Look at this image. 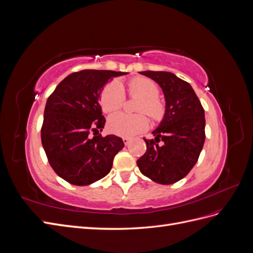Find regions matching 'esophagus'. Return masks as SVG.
<instances>
[{"instance_id":"obj_1","label":"esophagus","mask_w":253,"mask_h":253,"mask_svg":"<svg viewBox=\"0 0 253 253\" xmlns=\"http://www.w3.org/2000/svg\"><path fill=\"white\" fill-rule=\"evenodd\" d=\"M122 140H124V142H125V144L126 145H128V143H129V138H127V137H124V138H122Z\"/></svg>"}]
</instances>
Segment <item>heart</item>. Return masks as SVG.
Returning <instances> with one entry per match:
<instances>
[{
  "instance_id": "1",
  "label": "heart",
  "mask_w": 253,
  "mask_h": 253,
  "mask_svg": "<svg viewBox=\"0 0 253 253\" xmlns=\"http://www.w3.org/2000/svg\"><path fill=\"white\" fill-rule=\"evenodd\" d=\"M128 94L141 97L137 104V112L147 113L153 119H159L164 114V105L158 99L159 88L155 82L148 78H134L128 82ZM126 93L118 81L111 82L100 97L102 110L105 113H115L124 106ZM149 126V119L144 114L129 115L125 113L114 114L109 119L111 132L125 137H132L143 132Z\"/></svg>"
}]
</instances>
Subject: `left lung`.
<instances>
[{"label": "left lung", "mask_w": 253, "mask_h": 253, "mask_svg": "<svg viewBox=\"0 0 253 253\" xmlns=\"http://www.w3.org/2000/svg\"><path fill=\"white\" fill-rule=\"evenodd\" d=\"M159 84L166 112L154 139H144L147 152L138 160L140 172L157 183L171 185L182 179L197 163L205 142V111L192 86L169 72L145 71ZM162 140L163 144H159Z\"/></svg>", "instance_id": "8db88e82"}]
</instances>
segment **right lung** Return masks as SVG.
<instances>
[{
  "label": "right lung",
  "instance_id": "1",
  "mask_svg": "<svg viewBox=\"0 0 253 253\" xmlns=\"http://www.w3.org/2000/svg\"><path fill=\"white\" fill-rule=\"evenodd\" d=\"M114 71L84 70L68 75L48 97L41 140L50 167L75 186H87L108 175L115 155L125 147L118 136L95 134L104 127L99 104L109 80L126 75Z\"/></svg>",
  "mask_w": 253,
  "mask_h": 253
}]
</instances>
